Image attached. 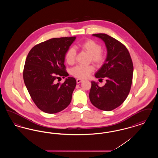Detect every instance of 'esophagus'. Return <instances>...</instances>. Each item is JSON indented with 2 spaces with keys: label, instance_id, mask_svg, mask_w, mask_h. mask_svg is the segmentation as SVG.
Wrapping results in <instances>:
<instances>
[{
  "label": "esophagus",
  "instance_id": "34e87169",
  "mask_svg": "<svg viewBox=\"0 0 158 158\" xmlns=\"http://www.w3.org/2000/svg\"><path fill=\"white\" fill-rule=\"evenodd\" d=\"M82 82H83L82 79H76V82H77V83H81Z\"/></svg>",
  "mask_w": 158,
  "mask_h": 158
}]
</instances>
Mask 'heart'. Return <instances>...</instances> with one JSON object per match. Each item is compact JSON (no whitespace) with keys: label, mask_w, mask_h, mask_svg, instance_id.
Masks as SVG:
<instances>
[{"label":"heart","mask_w":158,"mask_h":158,"mask_svg":"<svg viewBox=\"0 0 158 158\" xmlns=\"http://www.w3.org/2000/svg\"><path fill=\"white\" fill-rule=\"evenodd\" d=\"M80 47L86 52L90 54L91 58L94 63L98 65L102 64L105 60L104 54L101 52L102 47L100 44L93 40H87L81 44ZM76 50L74 48H69L65 54V60L69 64H73L75 61ZM94 67L92 65L83 66L77 65L70 70L72 75L79 79L87 78L94 72Z\"/></svg>","instance_id":"obj_1"}]
</instances>
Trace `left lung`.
Returning <instances> with one entry per match:
<instances>
[{
    "mask_svg": "<svg viewBox=\"0 0 158 158\" xmlns=\"http://www.w3.org/2000/svg\"><path fill=\"white\" fill-rule=\"evenodd\" d=\"M105 43L107 56L104 64L95 76L106 77V83L99 87L92 81L89 99L98 109L110 111L121 105L127 97L131 86L133 64L126 46L105 34H94Z\"/></svg>",
    "mask_w": 158,
    "mask_h": 158,
    "instance_id": "8db88e82",
    "label": "left lung"
}]
</instances>
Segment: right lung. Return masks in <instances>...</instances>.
Instances as JSON below:
<instances>
[{
  "label": "right lung",
  "mask_w": 158,
  "mask_h": 158,
  "mask_svg": "<svg viewBox=\"0 0 158 158\" xmlns=\"http://www.w3.org/2000/svg\"><path fill=\"white\" fill-rule=\"evenodd\" d=\"M76 37L54 38L35 45L25 60L23 77L32 101L48 114L59 113L70 104L76 81L68 77L64 83L56 79L69 76L65 54Z\"/></svg>",
  "instance_id": "add662e5"
}]
</instances>
